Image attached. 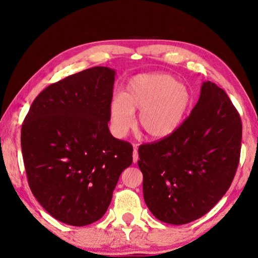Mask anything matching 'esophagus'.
<instances>
[{
  "mask_svg": "<svg viewBox=\"0 0 258 258\" xmlns=\"http://www.w3.org/2000/svg\"><path fill=\"white\" fill-rule=\"evenodd\" d=\"M133 148H134V150H133V163L135 164V163H138V160H139V154H138V150H137L138 146L134 145Z\"/></svg>",
  "mask_w": 258,
  "mask_h": 258,
  "instance_id": "obj_1",
  "label": "esophagus"
}]
</instances>
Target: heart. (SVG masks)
<instances>
[{"label": "heart", "mask_w": 258, "mask_h": 258, "mask_svg": "<svg viewBox=\"0 0 258 258\" xmlns=\"http://www.w3.org/2000/svg\"><path fill=\"white\" fill-rule=\"evenodd\" d=\"M191 91L183 82L168 74L138 75L127 82L121 97L109 104V121L116 138H125L134 125V112L139 111L138 126L151 140H165L175 134L190 110Z\"/></svg>", "instance_id": "obj_1"}]
</instances>
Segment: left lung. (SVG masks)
Returning a JSON list of instances; mask_svg holds the SVG:
<instances>
[{
	"label": "left lung",
	"mask_w": 258,
	"mask_h": 258,
	"mask_svg": "<svg viewBox=\"0 0 258 258\" xmlns=\"http://www.w3.org/2000/svg\"><path fill=\"white\" fill-rule=\"evenodd\" d=\"M241 135V119L228 94L204 82L180 130L139 148L143 197L154 216L181 225L211 211L232 183Z\"/></svg>",
	"instance_id": "8db88e82"
}]
</instances>
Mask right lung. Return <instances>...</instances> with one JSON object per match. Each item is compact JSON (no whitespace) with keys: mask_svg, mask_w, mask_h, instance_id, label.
Wrapping results in <instances>:
<instances>
[{"mask_svg":"<svg viewBox=\"0 0 258 258\" xmlns=\"http://www.w3.org/2000/svg\"><path fill=\"white\" fill-rule=\"evenodd\" d=\"M115 76V69L93 67L47 86L21 127L30 190L62 223L84 226L100 220L133 161L132 146L108 127Z\"/></svg>","mask_w":258,"mask_h":258,"instance_id":"right-lung-1","label":"right lung"}]
</instances>
